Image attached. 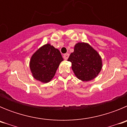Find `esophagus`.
<instances>
[{"label": "esophagus", "instance_id": "1", "mask_svg": "<svg viewBox=\"0 0 127 127\" xmlns=\"http://www.w3.org/2000/svg\"><path fill=\"white\" fill-rule=\"evenodd\" d=\"M69 53H65L64 55V56H63V57H64V58L65 60H67L68 59V58H69Z\"/></svg>", "mask_w": 127, "mask_h": 127}]
</instances>
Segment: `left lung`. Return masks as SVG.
Listing matches in <instances>:
<instances>
[{
  "mask_svg": "<svg viewBox=\"0 0 127 127\" xmlns=\"http://www.w3.org/2000/svg\"><path fill=\"white\" fill-rule=\"evenodd\" d=\"M76 77L83 81L94 79L102 69V60L98 53L88 44L79 42L68 58Z\"/></svg>",
  "mask_w": 127,
  "mask_h": 127,
  "instance_id": "1",
  "label": "left lung"
}]
</instances>
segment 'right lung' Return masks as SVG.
Returning <instances> with one entry per match:
<instances>
[{
    "label": "right lung",
    "instance_id": "add662e5",
    "mask_svg": "<svg viewBox=\"0 0 127 127\" xmlns=\"http://www.w3.org/2000/svg\"><path fill=\"white\" fill-rule=\"evenodd\" d=\"M63 60L58 49L50 44L43 46L33 54L30 60V68L33 77L42 83L50 81Z\"/></svg>",
    "mask_w": 127,
    "mask_h": 127
}]
</instances>
